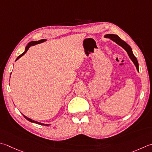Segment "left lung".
Returning a JSON list of instances; mask_svg holds the SVG:
<instances>
[{
	"label": "left lung",
	"instance_id": "left-lung-1",
	"mask_svg": "<svg viewBox=\"0 0 152 152\" xmlns=\"http://www.w3.org/2000/svg\"><path fill=\"white\" fill-rule=\"evenodd\" d=\"M106 38H109L111 39L112 41H113L114 42H115L117 44H118V45H120L121 47H123V48L126 50L127 52L128 55H129L130 58L131 59L132 61L133 62V63L136 66V69L139 72V66H138V62L137 61V58H136V56L134 55L133 53H132V50L131 49V47L125 41H124L123 40H122L117 35H115V34H107L104 36Z\"/></svg>",
	"mask_w": 152,
	"mask_h": 152
}]
</instances>
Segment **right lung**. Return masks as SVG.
<instances>
[{
  "label": "right lung",
  "mask_w": 152,
  "mask_h": 152,
  "mask_svg": "<svg viewBox=\"0 0 152 152\" xmlns=\"http://www.w3.org/2000/svg\"><path fill=\"white\" fill-rule=\"evenodd\" d=\"M47 41V39H41V40H39V41H31V42H29L28 45H27V46L26 47L25 51L23 52V53H22V54H21L20 56H18L16 61H17L18 59H19V58L21 57V56H22L23 55H24L25 53H26L27 51H28V50L29 49V47H30L31 46H34V45H36V44H39V43H43V42H44V41ZM23 116L26 118L27 120L29 121V122H31V123H36V124H41V125H49V124H43V123H39V122H37V121H35L32 120V119H31V118H28V117H26V116L23 115Z\"/></svg>",
  "instance_id": "add662e5"
}]
</instances>
